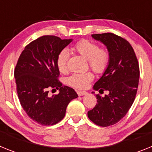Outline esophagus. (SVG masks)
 <instances>
[{"instance_id":"obj_1","label":"esophagus","mask_w":152,"mask_h":152,"mask_svg":"<svg viewBox=\"0 0 152 152\" xmlns=\"http://www.w3.org/2000/svg\"><path fill=\"white\" fill-rule=\"evenodd\" d=\"M77 95L78 96H84V95H86L88 94V92H86V91H77Z\"/></svg>"}]
</instances>
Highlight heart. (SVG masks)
Wrapping results in <instances>:
<instances>
[{
	"label": "heart",
	"mask_w": 152,
	"mask_h": 152,
	"mask_svg": "<svg viewBox=\"0 0 152 152\" xmlns=\"http://www.w3.org/2000/svg\"><path fill=\"white\" fill-rule=\"evenodd\" d=\"M77 54L88 60L89 67L97 74L106 72L110 61V53L106 48L100 46L94 42L83 39L77 42L73 47ZM68 52L67 49L60 51L56 58V65L60 72L64 73L68 70ZM94 80V75L91 72L83 74H73L67 79L70 86L77 89L88 88L90 83Z\"/></svg>",
	"instance_id": "1"
}]
</instances>
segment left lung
Here are the masks:
<instances>
[{
	"mask_svg": "<svg viewBox=\"0 0 152 152\" xmlns=\"http://www.w3.org/2000/svg\"><path fill=\"white\" fill-rule=\"evenodd\" d=\"M92 37L107 46L110 61L94 89L109 94H96V104L88 112V118L97 126L107 127L123 119L136 96L139 80V65L133 48L127 40L111 33L93 34Z\"/></svg>",
	"mask_w": 152,
	"mask_h": 152,
	"instance_id": "obj_1",
	"label": "left lung"
}]
</instances>
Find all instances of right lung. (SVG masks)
<instances>
[{"label":"right lung","mask_w":152,"mask_h":152,"mask_svg":"<svg viewBox=\"0 0 152 152\" xmlns=\"http://www.w3.org/2000/svg\"><path fill=\"white\" fill-rule=\"evenodd\" d=\"M72 41L56 36H42L28 44L14 70L17 93L24 111L33 121L52 126L64 117L70 101L77 97L72 88L58 80L56 58L60 51ZM50 89L60 94L48 95Z\"/></svg>","instance_id":"right-lung-1"}]
</instances>
